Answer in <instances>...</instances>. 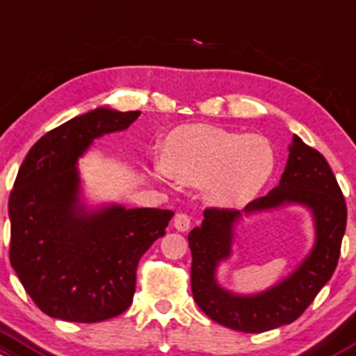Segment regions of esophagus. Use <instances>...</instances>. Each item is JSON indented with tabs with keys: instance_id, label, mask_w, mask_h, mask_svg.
Segmentation results:
<instances>
[{
	"instance_id": "1",
	"label": "esophagus",
	"mask_w": 356,
	"mask_h": 356,
	"mask_svg": "<svg viewBox=\"0 0 356 356\" xmlns=\"http://www.w3.org/2000/svg\"><path fill=\"white\" fill-rule=\"evenodd\" d=\"M174 228L177 232H187L191 228V216L187 213H177L174 218Z\"/></svg>"
}]
</instances>
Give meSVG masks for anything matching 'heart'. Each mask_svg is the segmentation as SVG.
<instances>
[{
  "instance_id": "1",
  "label": "heart",
  "mask_w": 356,
  "mask_h": 356,
  "mask_svg": "<svg viewBox=\"0 0 356 356\" xmlns=\"http://www.w3.org/2000/svg\"><path fill=\"white\" fill-rule=\"evenodd\" d=\"M275 165V150L265 136L186 124L167 135L163 157L152 170L160 179L172 177L186 186L208 184L214 202L235 206L257 196Z\"/></svg>"
}]
</instances>
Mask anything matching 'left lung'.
I'll return each instance as SVG.
<instances>
[{
    "label": "left lung",
    "mask_w": 356,
    "mask_h": 356,
    "mask_svg": "<svg viewBox=\"0 0 356 356\" xmlns=\"http://www.w3.org/2000/svg\"><path fill=\"white\" fill-rule=\"evenodd\" d=\"M286 202L304 204L312 211L316 245L298 270L261 294L235 296L222 291L214 279L218 264L232 252L233 225L241 216L240 211L206 208L202 225L189 233L191 289L197 306L213 321L243 333L275 330L296 321L331 279L341 253L346 202L326 159L296 135L279 186L267 196L253 199L245 213Z\"/></svg>",
    "instance_id": "obj_1"
}]
</instances>
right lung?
Here are the masks:
<instances>
[{
    "instance_id": "right-lung-1",
    "label": "right lung",
    "mask_w": 356,
    "mask_h": 356,
    "mask_svg": "<svg viewBox=\"0 0 356 356\" xmlns=\"http://www.w3.org/2000/svg\"><path fill=\"white\" fill-rule=\"evenodd\" d=\"M140 111L97 108L65 121L30 148L8 201L10 261L47 316L99 323L131 306L136 267L165 235L169 209L123 206L88 213L76 162L92 140L130 127Z\"/></svg>"
}]
</instances>
